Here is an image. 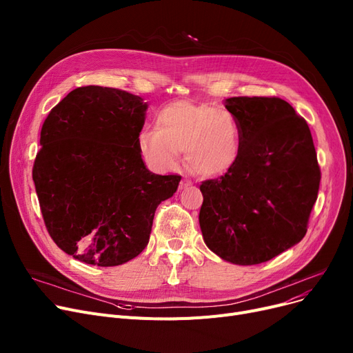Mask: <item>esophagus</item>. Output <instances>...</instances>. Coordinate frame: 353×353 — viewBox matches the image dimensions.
Here are the masks:
<instances>
[{"instance_id": "obj_1", "label": "esophagus", "mask_w": 353, "mask_h": 353, "mask_svg": "<svg viewBox=\"0 0 353 353\" xmlns=\"http://www.w3.org/2000/svg\"><path fill=\"white\" fill-rule=\"evenodd\" d=\"M190 184H192V181H190L188 177H183L181 181H180V184H179V188H180V189L188 188V186H190Z\"/></svg>"}]
</instances>
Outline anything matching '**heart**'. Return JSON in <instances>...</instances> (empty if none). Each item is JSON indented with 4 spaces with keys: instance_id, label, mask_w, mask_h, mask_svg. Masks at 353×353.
I'll return each instance as SVG.
<instances>
[{
    "instance_id": "obj_1",
    "label": "heart",
    "mask_w": 353,
    "mask_h": 353,
    "mask_svg": "<svg viewBox=\"0 0 353 353\" xmlns=\"http://www.w3.org/2000/svg\"><path fill=\"white\" fill-rule=\"evenodd\" d=\"M139 150L156 172L174 169L184 152L189 169L203 177L229 173L242 153V134L229 111L209 104L177 101L163 107L156 127L141 130Z\"/></svg>"
}]
</instances>
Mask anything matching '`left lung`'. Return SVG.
<instances>
[{"mask_svg": "<svg viewBox=\"0 0 353 353\" xmlns=\"http://www.w3.org/2000/svg\"><path fill=\"white\" fill-rule=\"evenodd\" d=\"M242 134L233 169L201 181L200 229L208 248L234 265L270 261L305 237L321 169L306 120L279 97H232Z\"/></svg>", "mask_w": 353, "mask_h": 353, "instance_id": "1", "label": "left lung"}]
</instances>
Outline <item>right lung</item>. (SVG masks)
<instances>
[{
	"label": "right lung",
	"instance_id": "obj_1",
	"mask_svg": "<svg viewBox=\"0 0 353 353\" xmlns=\"http://www.w3.org/2000/svg\"><path fill=\"white\" fill-rule=\"evenodd\" d=\"M147 103L119 88L72 90L47 116L32 180L46 228L63 252L119 266L148 243L157 206L180 176L154 174L137 139Z\"/></svg>",
	"mask_w": 353,
	"mask_h": 353
}]
</instances>
